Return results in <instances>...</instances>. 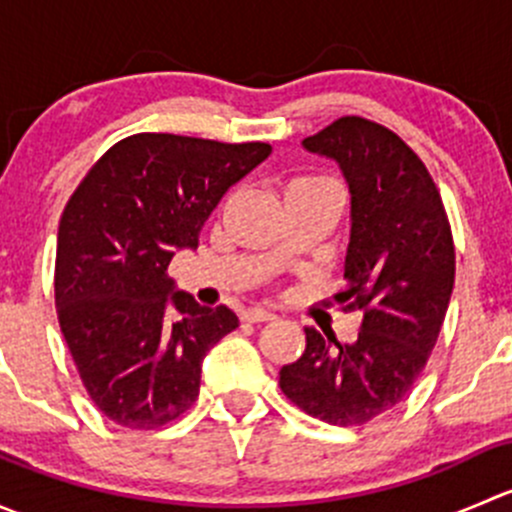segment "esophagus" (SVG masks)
Segmentation results:
<instances>
[{"instance_id":"obj_1","label":"esophagus","mask_w":512,"mask_h":512,"mask_svg":"<svg viewBox=\"0 0 512 512\" xmlns=\"http://www.w3.org/2000/svg\"><path fill=\"white\" fill-rule=\"evenodd\" d=\"M277 314L270 312V309H262V307H250L242 312V319H247V322H270V319H275Z\"/></svg>"}]
</instances>
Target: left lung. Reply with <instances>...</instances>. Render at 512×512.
I'll return each instance as SVG.
<instances>
[{
  "label": "left lung",
  "instance_id": "obj_1",
  "mask_svg": "<svg viewBox=\"0 0 512 512\" xmlns=\"http://www.w3.org/2000/svg\"><path fill=\"white\" fill-rule=\"evenodd\" d=\"M302 146L339 165L352 195L344 289L361 309L359 337L339 344L304 327L307 349L280 369L292 404L334 426H361L394 409L436 347L453 292L456 252L436 183L389 128L334 121Z\"/></svg>",
  "mask_w": 512,
  "mask_h": 512
}]
</instances>
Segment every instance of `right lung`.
I'll return each mask as SVG.
<instances>
[{"label": "right lung", "mask_w": 512, "mask_h": 512, "mask_svg": "<svg viewBox=\"0 0 512 512\" xmlns=\"http://www.w3.org/2000/svg\"><path fill=\"white\" fill-rule=\"evenodd\" d=\"M267 143L138 133L103 153L59 223L56 312L81 381L103 416L158 428L190 409L203 359L237 327L227 307L180 292L168 265L198 247L230 185Z\"/></svg>", "instance_id": "1"}]
</instances>
